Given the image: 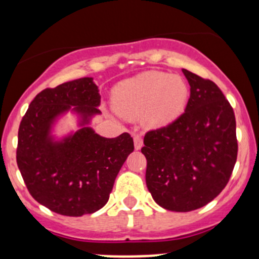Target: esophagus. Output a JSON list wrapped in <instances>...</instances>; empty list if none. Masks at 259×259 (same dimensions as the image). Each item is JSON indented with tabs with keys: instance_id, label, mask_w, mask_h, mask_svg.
Segmentation results:
<instances>
[{
	"instance_id": "1",
	"label": "esophagus",
	"mask_w": 259,
	"mask_h": 259,
	"mask_svg": "<svg viewBox=\"0 0 259 259\" xmlns=\"http://www.w3.org/2000/svg\"><path fill=\"white\" fill-rule=\"evenodd\" d=\"M133 142H135V148L136 149H141L143 146V140L142 137H141L140 135H136L135 137H133Z\"/></svg>"
}]
</instances>
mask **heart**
Masks as SVG:
<instances>
[{
	"label": "heart",
	"mask_w": 259,
	"mask_h": 259,
	"mask_svg": "<svg viewBox=\"0 0 259 259\" xmlns=\"http://www.w3.org/2000/svg\"><path fill=\"white\" fill-rule=\"evenodd\" d=\"M188 96V84L182 77L149 71L117 84L112 102L122 116H141L143 126L161 128L173 123L185 112Z\"/></svg>",
	"instance_id": "obj_1"
}]
</instances>
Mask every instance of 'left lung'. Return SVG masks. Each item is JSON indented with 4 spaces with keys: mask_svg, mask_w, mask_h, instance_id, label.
<instances>
[{
    "mask_svg": "<svg viewBox=\"0 0 259 259\" xmlns=\"http://www.w3.org/2000/svg\"><path fill=\"white\" fill-rule=\"evenodd\" d=\"M191 86L185 113L146 133V185L157 204L175 212L206 206L228 183L237 159L236 117L214 82L182 70Z\"/></svg>",
    "mask_w": 259,
    "mask_h": 259,
    "instance_id": "left-lung-1",
    "label": "left lung"
}]
</instances>
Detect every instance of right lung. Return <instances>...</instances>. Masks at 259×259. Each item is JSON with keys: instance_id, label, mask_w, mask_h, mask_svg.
Listing matches in <instances>:
<instances>
[{"instance_id": "1", "label": "right lung", "mask_w": 259, "mask_h": 259, "mask_svg": "<svg viewBox=\"0 0 259 259\" xmlns=\"http://www.w3.org/2000/svg\"><path fill=\"white\" fill-rule=\"evenodd\" d=\"M100 103L93 78L83 77L39 92L21 121L18 168L31 196L58 214L81 217L102 208L135 149L128 133L106 138L90 127ZM67 111L77 116L79 130L57 139L53 127Z\"/></svg>"}]
</instances>
